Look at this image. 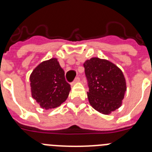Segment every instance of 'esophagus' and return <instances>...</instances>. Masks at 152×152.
I'll return each mask as SVG.
<instances>
[{"label": "esophagus", "instance_id": "34e87169", "mask_svg": "<svg viewBox=\"0 0 152 152\" xmlns=\"http://www.w3.org/2000/svg\"><path fill=\"white\" fill-rule=\"evenodd\" d=\"M79 81H80V78H79L78 77H76V78L75 79V80H74L73 82L72 83V85H74V84H76V83L79 82Z\"/></svg>", "mask_w": 152, "mask_h": 152}]
</instances>
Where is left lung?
<instances>
[{"mask_svg": "<svg viewBox=\"0 0 152 152\" xmlns=\"http://www.w3.org/2000/svg\"><path fill=\"white\" fill-rule=\"evenodd\" d=\"M89 91L88 98L94 109L103 114H110L122 105L126 91L123 72L106 59L91 58L84 63Z\"/></svg>", "mask_w": 152, "mask_h": 152, "instance_id": "1", "label": "left lung"}]
</instances>
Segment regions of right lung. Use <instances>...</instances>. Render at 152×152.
Returning a JSON list of instances; mask_svg holds the SVG:
<instances>
[{"label":"right lung","instance_id":"add662e5","mask_svg":"<svg viewBox=\"0 0 152 152\" xmlns=\"http://www.w3.org/2000/svg\"><path fill=\"white\" fill-rule=\"evenodd\" d=\"M29 80L32 96L45 110L59 107L71 91L64 70L56 58L40 63L31 73Z\"/></svg>","mask_w":152,"mask_h":152}]
</instances>
